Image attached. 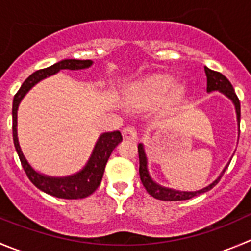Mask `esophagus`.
I'll list each match as a JSON object with an SVG mask.
<instances>
[{"label": "esophagus", "mask_w": 251, "mask_h": 251, "mask_svg": "<svg viewBox=\"0 0 251 251\" xmlns=\"http://www.w3.org/2000/svg\"><path fill=\"white\" fill-rule=\"evenodd\" d=\"M122 135H123L124 139H129V140H137L138 138L137 129H135L133 126H128V127L124 128V129L122 130Z\"/></svg>", "instance_id": "obj_1"}]
</instances>
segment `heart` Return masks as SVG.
<instances>
[{
	"label": "heart",
	"instance_id": "heart-1",
	"mask_svg": "<svg viewBox=\"0 0 251 251\" xmlns=\"http://www.w3.org/2000/svg\"><path fill=\"white\" fill-rule=\"evenodd\" d=\"M183 92L185 87L181 85H174L173 78L157 76L135 86L130 92L129 99L139 103H151L168 95L169 101L176 102L182 97Z\"/></svg>",
	"mask_w": 251,
	"mask_h": 251
}]
</instances>
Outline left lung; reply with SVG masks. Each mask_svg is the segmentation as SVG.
I'll list each match as a JSON object with an SVG mask.
<instances>
[{
  "mask_svg": "<svg viewBox=\"0 0 251 251\" xmlns=\"http://www.w3.org/2000/svg\"><path fill=\"white\" fill-rule=\"evenodd\" d=\"M204 71H206L207 76V91H221L226 95V97L233 101L235 106V111H237V118H238V124H239V130H240V102L239 99H238L237 94H235L234 88L231 86L230 81L223 75V74L218 73V71L211 70V69L206 68L204 66ZM138 154H139V175L140 180H142L143 186L145 187L147 192L149 193L150 196H152L154 199L161 200V201H183V200H190L192 197L197 195H201V193L207 192L211 188H213L217 183L221 180L222 175L224 174V171L226 170L228 165L224 168L222 175L217 178L216 181L211 183L207 187L202 188L200 191H196V192H185V191H175L171 190V188L163 187V186L157 185L154 181L151 180V177L149 176V173H148L147 169V156H145L144 149H143V144L138 145Z\"/></svg>",
  "mask_w": 251,
  "mask_h": 251,
  "instance_id": "obj_1",
  "label": "left lung"
}]
</instances>
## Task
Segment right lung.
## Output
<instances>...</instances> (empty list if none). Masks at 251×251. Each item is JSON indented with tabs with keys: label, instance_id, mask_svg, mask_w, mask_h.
I'll return each mask as SVG.
<instances>
[{
	"label": "right lung",
	"instance_id": "obj_1",
	"mask_svg": "<svg viewBox=\"0 0 251 251\" xmlns=\"http://www.w3.org/2000/svg\"><path fill=\"white\" fill-rule=\"evenodd\" d=\"M92 65L91 60H76V59H66L61 60L49 68L42 69L25 78V82L22 83L21 88L18 90L13 99V106H12V132H13V143L14 148L17 150V154L20 156L21 164L25 170V175L30 180V182L42 190L43 192L51 195L58 199L65 200H77L85 199L87 196L92 195L97 187L100 186L103 176L104 168H106L107 160L109 155L113 151L114 148L117 147L119 142L122 140V134L119 130L114 132L103 133L97 140L95 145L94 152L91 157L88 160L87 165L73 176L68 177H50V176H44L42 174L37 173L32 169V166L28 164L21 150L18 138H17V109L18 104L22 101L25 95L29 91L30 88L39 82L40 80L45 78L47 76L52 75V74L58 73V71L69 69V70H80V69H86Z\"/></svg>",
	"mask_w": 251,
	"mask_h": 251
}]
</instances>
